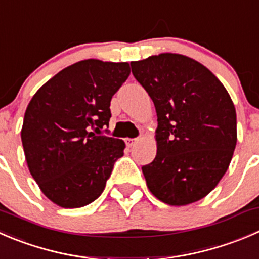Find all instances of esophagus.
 <instances>
[{
	"mask_svg": "<svg viewBox=\"0 0 259 259\" xmlns=\"http://www.w3.org/2000/svg\"><path fill=\"white\" fill-rule=\"evenodd\" d=\"M138 140L139 139H137V138H126V139H125V143H126L127 147H133Z\"/></svg>",
	"mask_w": 259,
	"mask_h": 259,
	"instance_id": "34e87169",
	"label": "esophagus"
}]
</instances>
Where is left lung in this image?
Instances as JSON below:
<instances>
[{
	"label": "left lung",
	"instance_id": "8db88e82",
	"mask_svg": "<svg viewBox=\"0 0 259 259\" xmlns=\"http://www.w3.org/2000/svg\"><path fill=\"white\" fill-rule=\"evenodd\" d=\"M157 111V155L143 165L162 202L183 206L204 199L227 172L237 145V112L224 84L201 63L162 53L130 63Z\"/></svg>",
	"mask_w": 259,
	"mask_h": 259
}]
</instances>
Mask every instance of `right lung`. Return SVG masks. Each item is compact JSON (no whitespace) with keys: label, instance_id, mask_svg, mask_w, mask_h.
Segmentation results:
<instances>
[{"label":"right lung","instance_id":"right-lung-1","mask_svg":"<svg viewBox=\"0 0 259 259\" xmlns=\"http://www.w3.org/2000/svg\"><path fill=\"white\" fill-rule=\"evenodd\" d=\"M130 74L127 62L86 59L42 84L25 111L21 140L32 178L64 209L86 206L105 190L121 139L105 137L110 102Z\"/></svg>","mask_w":259,"mask_h":259}]
</instances>
